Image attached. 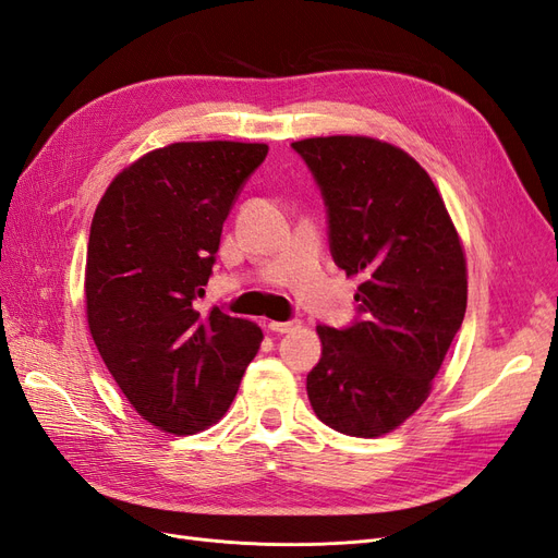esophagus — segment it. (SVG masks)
<instances>
[{
    "label": "esophagus",
    "instance_id": "1",
    "mask_svg": "<svg viewBox=\"0 0 558 558\" xmlns=\"http://www.w3.org/2000/svg\"><path fill=\"white\" fill-rule=\"evenodd\" d=\"M267 328L272 330V332H279V335H283V332H293V330H298V328H300V320H269Z\"/></svg>",
    "mask_w": 558,
    "mask_h": 558
}]
</instances>
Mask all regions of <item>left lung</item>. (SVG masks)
<instances>
[{"instance_id": "left-lung-1", "label": "left lung", "mask_w": 558, "mask_h": 558, "mask_svg": "<svg viewBox=\"0 0 558 558\" xmlns=\"http://www.w3.org/2000/svg\"><path fill=\"white\" fill-rule=\"evenodd\" d=\"M328 205L330 248L359 277L361 320L318 326L307 375L314 414L337 433L379 437L426 402L468 302L465 251L440 191L408 150L332 134L293 142Z\"/></svg>"}]
</instances>
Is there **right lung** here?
Masks as SVG:
<instances>
[{
    "label": "right lung",
    "instance_id": "1",
    "mask_svg": "<svg viewBox=\"0 0 558 558\" xmlns=\"http://www.w3.org/2000/svg\"><path fill=\"white\" fill-rule=\"evenodd\" d=\"M267 144L174 142L118 172L95 209L86 316L95 347L150 426L193 435L223 418L263 330L205 295L223 221Z\"/></svg>",
    "mask_w": 558,
    "mask_h": 558
}]
</instances>
